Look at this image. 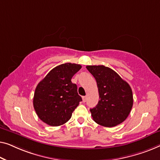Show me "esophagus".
I'll return each instance as SVG.
<instances>
[{
	"instance_id": "34e87169",
	"label": "esophagus",
	"mask_w": 160,
	"mask_h": 160,
	"mask_svg": "<svg viewBox=\"0 0 160 160\" xmlns=\"http://www.w3.org/2000/svg\"><path fill=\"white\" fill-rule=\"evenodd\" d=\"M86 101H87V96H82V102H86Z\"/></svg>"
}]
</instances>
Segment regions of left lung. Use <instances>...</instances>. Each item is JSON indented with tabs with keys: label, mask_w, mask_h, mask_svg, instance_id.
Wrapping results in <instances>:
<instances>
[{
	"label": "left lung",
	"mask_w": 160,
	"mask_h": 160,
	"mask_svg": "<svg viewBox=\"0 0 160 160\" xmlns=\"http://www.w3.org/2000/svg\"><path fill=\"white\" fill-rule=\"evenodd\" d=\"M86 68L96 80L100 98L96 107L90 109L93 120L107 128L122 123L129 115L133 103L129 84L109 67L91 65Z\"/></svg>",
	"instance_id": "8db88e82"
}]
</instances>
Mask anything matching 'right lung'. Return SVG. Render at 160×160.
Returning <instances> with one entry per match:
<instances>
[{
  "mask_svg": "<svg viewBox=\"0 0 160 160\" xmlns=\"http://www.w3.org/2000/svg\"><path fill=\"white\" fill-rule=\"evenodd\" d=\"M81 67L80 64L72 63L60 64L38 83L33 107L42 122L51 126H59L71 118L74 110L82 102L77 85L71 81Z\"/></svg>",
  "mask_w": 160,
  "mask_h": 160,
  "instance_id": "obj_1",
  "label": "right lung"
}]
</instances>
